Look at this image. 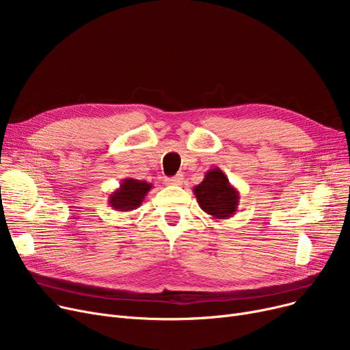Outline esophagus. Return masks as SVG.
I'll return each instance as SVG.
<instances>
[{"label":"esophagus","mask_w":350,"mask_h":350,"mask_svg":"<svg viewBox=\"0 0 350 350\" xmlns=\"http://www.w3.org/2000/svg\"><path fill=\"white\" fill-rule=\"evenodd\" d=\"M181 181H183V176L181 174H177L174 177L165 178V183H167V185H170V186H178V185H181Z\"/></svg>","instance_id":"esophagus-1"}]
</instances>
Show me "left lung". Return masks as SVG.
<instances>
[{
  "label": "left lung",
  "instance_id": "obj_1",
  "mask_svg": "<svg viewBox=\"0 0 350 350\" xmlns=\"http://www.w3.org/2000/svg\"><path fill=\"white\" fill-rule=\"evenodd\" d=\"M193 191L200 208L214 219H227L238 210L240 193L218 167L208 170Z\"/></svg>",
  "mask_w": 350,
  "mask_h": 350
}]
</instances>
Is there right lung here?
Here are the masks:
<instances>
[{"instance_id":"add662e5","label":"right lung","mask_w":350,"mask_h":350,"mask_svg":"<svg viewBox=\"0 0 350 350\" xmlns=\"http://www.w3.org/2000/svg\"><path fill=\"white\" fill-rule=\"evenodd\" d=\"M152 187L150 183L144 180L127 177L122 180L119 189L109 196V206L116 211H132L142 206L146 194Z\"/></svg>"}]
</instances>
